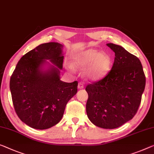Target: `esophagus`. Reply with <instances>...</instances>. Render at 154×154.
Returning <instances> with one entry per match:
<instances>
[{
	"label": "esophagus",
	"mask_w": 154,
	"mask_h": 154,
	"mask_svg": "<svg viewBox=\"0 0 154 154\" xmlns=\"http://www.w3.org/2000/svg\"><path fill=\"white\" fill-rule=\"evenodd\" d=\"M84 84L82 83V82H79V83L78 84V88H79V89L84 88Z\"/></svg>",
	"instance_id": "34e87169"
}]
</instances>
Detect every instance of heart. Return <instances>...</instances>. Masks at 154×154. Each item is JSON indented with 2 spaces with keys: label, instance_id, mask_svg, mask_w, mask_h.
<instances>
[{
  "label": "heart",
  "instance_id": "1",
  "mask_svg": "<svg viewBox=\"0 0 154 154\" xmlns=\"http://www.w3.org/2000/svg\"><path fill=\"white\" fill-rule=\"evenodd\" d=\"M72 61L75 67L86 69L84 77L91 81H97L104 77L112 66L111 55L93 48L77 52L73 57Z\"/></svg>",
  "mask_w": 154,
  "mask_h": 154
}]
</instances>
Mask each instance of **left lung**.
<instances>
[{"instance_id":"obj_1","label":"left lung","mask_w":154,"mask_h":154,"mask_svg":"<svg viewBox=\"0 0 154 154\" xmlns=\"http://www.w3.org/2000/svg\"><path fill=\"white\" fill-rule=\"evenodd\" d=\"M115 52L111 70L86 87L87 116L103 128H116L131 120L140 106L146 78L140 59L120 45L107 43Z\"/></svg>"}]
</instances>
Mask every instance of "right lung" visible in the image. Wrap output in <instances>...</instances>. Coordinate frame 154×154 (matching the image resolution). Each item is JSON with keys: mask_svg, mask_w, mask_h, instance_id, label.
Returning <instances> with one entry per match:
<instances>
[{"mask_svg": "<svg viewBox=\"0 0 154 154\" xmlns=\"http://www.w3.org/2000/svg\"><path fill=\"white\" fill-rule=\"evenodd\" d=\"M62 48L56 42L38 45L20 58L11 76L10 88L16 113L33 128L47 129L59 123L68 102L77 92V81L60 80Z\"/></svg>", "mask_w": 154, "mask_h": 154, "instance_id": "obj_1", "label": "right lung"}]
</instances>
